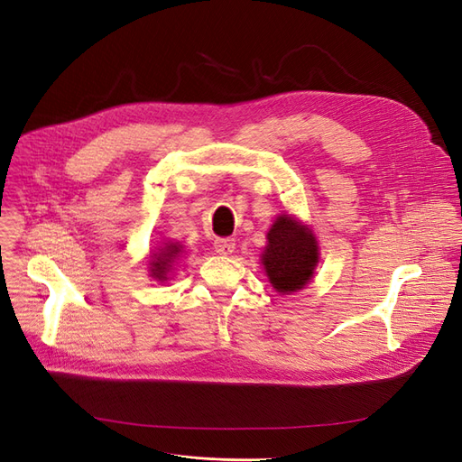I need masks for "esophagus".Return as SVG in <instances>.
I'll list each match as a JSON object with an SVG mask.
<instances>
[{
  "instance_id": "obj_1",
  "label": "esophagus",
  "mask_w": 462,
  "mask_h": 462,
  "mask_svg": "<svg viewBox=\"0 0 462 462\" xmlns=\"http://www.w3.org/2000/svg\"><path fill=\"white\" fill-rule=\"evenodd\" d=\"M236 249V240L232 237H220V240L215 242V251L218 254H232Z\"/></svg>"
}]
</instances>
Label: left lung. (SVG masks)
<instances>
[{
	"mask_svg": "<svg viewBox=\"0 0 462 462\" xmlns=\"http://www.w3.org/2000/svg\"><path fill=\"white\" fill-rule=\"evenodd\" d=\"M318 254L314 234L293 217L282 215L268 232L263 264L276 291L289 295L309 283L318 264Z\"/></svg>",
	"mask_w": 462,
	"mask_h": 462,
	"instance_id": "left-lung-1",
	"label": "left lung"
}]
</instances>
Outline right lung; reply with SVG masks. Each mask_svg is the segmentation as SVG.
Listing matches in <instances>:
<instances>
[{"instance_id": "right-lung-1", "label": "right lung", "mask_w": 462, "mask_h": 462, "mask_svg": "<svg viewBox=\"0 0 462 462\" xmlns=\"http://www.w3.org/2000/svg\"><path fill=\"white\" fill-rule=\"evenodd\" d=\"M180 253V245L177 244H167L160 254H156V261L152 263V276L158 280H165L169 268L173 266L175 259L179 257Z\"/></svg>"}]
</instances>
